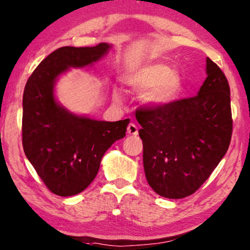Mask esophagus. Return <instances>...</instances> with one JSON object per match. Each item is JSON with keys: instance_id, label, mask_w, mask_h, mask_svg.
<instances>
[{"instance_id": "1", "label": "esophagus", "mask_w": 250, "mask_h": 250, "mask_svg": "<svg viewBox=\"0 0 250 250\" xmlns=\"http://www.w3.org/2000/svg\"><path fill=\"white\" fill-rule=\"evenodd\" d=\"M126 132L131 136H137L138 135V128H137L135 124H129L128 128H126Z\"/></svg>"}]
</instances>
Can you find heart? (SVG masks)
<instances>
[{
    "label": "heart",
    "instance_id": "b5f03b06",
    "mask_svg": "<svg viewBox=\"0 0 250 250\" xmlns=\"http://www.w3.org/2000/svg\"><path fill=\"white\" fill-rule=\"evenodd\" d=\"M125 83L143 95V103L152 110H164L173 105L181 96L182 79L171 66L163 63H146L125 73ZM120 100V93L114 94Z\"/></svg>",
    "mask_w": 250,
    "mask_h": 250
}]
</instances>
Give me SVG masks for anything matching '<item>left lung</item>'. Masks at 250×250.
Here are the masks:
<instances>
[{
    "mask_svg": "<svg viewBox=\"0 0 250 250\" xmlns=\"http://www.w3.org/2000/svg\"><path fill=\"white\" fill-rule=\"evenodd\" d=\"M206 79L195 97L164 110L142 108L143 162L147 182L170 199L190 196L205 182L229 148L230 88L219 66L206 58Z\"/></svg>",
    "mask_w": 250,
    "mask_h": 250,
    "instance_id": "8db88e82",
    "label": "left lung"
}]
</instances>
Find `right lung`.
Instances as JSON below:
<instances>
[{
  "label": "right lung",
  "mask_w": 250,
  "mask_h": 250,
  "mask_svg": "<svg viewBox=\"0 0 250 250\" xmlns=\"http://www.w3.org/2000/svg\"><path fill=\"white\" fill-rule=\"evenodd\" d=\"M112 48L64 46L52 52L29 77L22 97V145L28 161L55 195L85 190L96 177L102 157L125 136L129 119L101 121L68 110L55 95L60 77L70 69L93 66Z\"/></svg>",
  "instance_id": "right-lung-1"
}]
</instances>
